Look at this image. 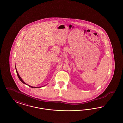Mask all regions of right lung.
<instances>
[{"label":"right lung","mask_w":123,"mask_h":123,"mask_svg":"<svg viewBox=\"0 0 123 123\" xmlns=\"http://www.w3.org/2000/svg\"><path fill=\"white\" fill-rule=\"evenodd\" d=\"M16 71H17V75H18V78H19V79H20V80L21 82H22L23 83L25 84H26V85H27L28 86H29L30 87H31V88H41V87H43V86H46V85H44V86H41V87H32V86H30V85H28V84H26V83L25 82H24V81L23 80V79L21 78V77L20 76H19V74H18V71H17V68H16Z\"/></svg>","instance_id":"add662e5"}]
</instances>
